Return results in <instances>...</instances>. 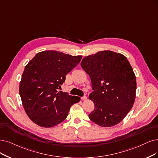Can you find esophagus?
<instances>
[{
    "mask_svg": "<svg viewBox=\"0 0 158 158\" xmlns=\"http://www.w3.org/2000/svg\"><path fill=\"white\" fill-rule=\"evenodd\" d=\"M81 100H83V101H85V100H87V98H86V96H83V97H81Z\"/></svg>",
    "mask_w": 158,
    "mask_h": 158,
    "instance_id": "esophagus-1",
    "label": "esophagus"
}]
</instances>
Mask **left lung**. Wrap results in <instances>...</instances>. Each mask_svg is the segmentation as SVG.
I'll return each mask as SVG.
<instances>
[{
	"label": "left lung",
	"instance_id": "obj_1",
	"mask_svg": "<svg viewBox=\"0 0 158 158\" xmlns=\"http://www.w3.org/2000/svg\"><path fill=\"white\" fill-rule=\"evenodd\" d=\"M81 66L92 82L93 92L89 98L95 107L89 118L102 127L118 124L135 100L136 77L127 58L113 51H102L85 56Z\"/></svg>",
	"mask_w": 158,
	"mask_h": 158
}]
</instances>
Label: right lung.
Masks as SVG:
<instances>
[{"label":"right lung","mask_w":158,"mask_h":158,"mask_svg":"<svg viewBox=\"0 0 158 158\" xmlns=\"http://www.w3.org/2000/svg\"><path fill=\"white\" fill-rule=\"evenodd\" d=\"M82 56L57 51L37 53L25 68L19 84L23 107L37 125L51 127L65 120L69 110L81 98L58 91L66 75L80 62Z\"/></svg>","instance_id":"1"}]
</instances>
